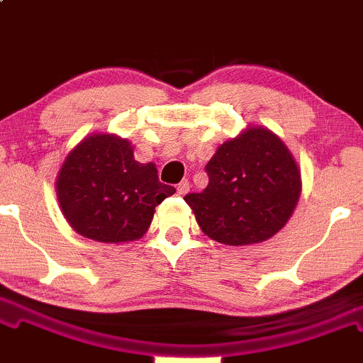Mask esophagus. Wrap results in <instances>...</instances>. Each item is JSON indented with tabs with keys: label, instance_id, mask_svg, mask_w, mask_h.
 Listing matches in <instances>:
<instances>
[{
	"label": "esophagus",
	"instance_id": "1",
	"mask_svg": "<svg viewBox=\"0 0 363 363\" xmlns=\"http://www.w3.org/2000/svg\"><path fill=\"white\" fill-rule=\"evenodd\" d=\"M189 189H191V184H189L187 179H182L179 184H177V192H179V196H184V194H187Z\"/></svg>",
	"mask_w": 363,
	"mask_h": 363
}]
</instances>
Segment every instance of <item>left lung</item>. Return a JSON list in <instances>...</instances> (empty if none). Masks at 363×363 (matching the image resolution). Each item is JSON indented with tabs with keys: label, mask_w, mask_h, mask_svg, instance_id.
Listing matches in <instances>:
<instances>
[{
	"label": "left lung",
	"mask_w": 363,
	"mask_h": 363,
	"mask_svg": "<svg viewBox=\"0 0 363 363\" xmlns=\"http://www.w3.org/2000/svg\"><path fill=\"white\" fill-rule=\"evenodd\" d=\"M205 171L208 186L184 200L203 233L223 245L269 240L284 228L298 202V166L267 128H247L221 145Z\"/></svg>",
	"instance_id": "1"
}]
</instances>
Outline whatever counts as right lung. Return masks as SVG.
<instances>
[{"instance_id":"right-lung-1","label":"right lung","mask_w":363,"mask_h":363,"mask_svg":"<svg viewBox=\"0 0 363 363\" xmlns=\"http://www.w3.org/2000/svg\"><path fill=\"white\" fill-rule=\"evenodd\" d=\"M176 189L160 182L153 163L133 160L127 140L113 135L84 138L60 169L57 196L68 223L102 242L142 238L155 208Z\"/></svg>"}]
</instances>
